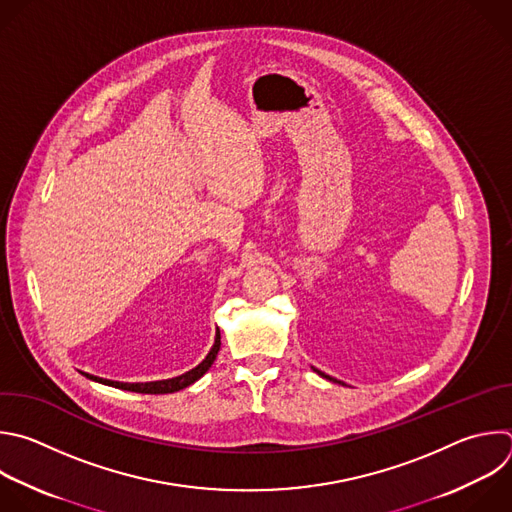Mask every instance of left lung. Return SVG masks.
Here are the masks:
<instances>
[{"instance_id":"left-lung-1","label":"left lung","mask_w":512,"mask_h":512,"mask_svg":"<svg viewBox=\"0 0 512 512\" xmlns=\"http://www.w3.org/2000/svg\"><path fill=\"white\" fill-rule=\"evenodd\" d=\"M313 372H317L321 378H325V380H329V382H337V384H344V382H339V380H335V378H331V376H327V374H323V372H319V370H315L313 368Z\"/></svg>"}]
</instances>
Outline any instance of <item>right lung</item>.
<instances>
[{
	"instance_id": "obj_1",
	"label": "right lung",
	"mask_w": 512,
	"mask_h": 512,
	"mask_svg": "<svg viewBox=\"0 0 512 512\" xmlns=\"http://www.w3.org/2000/svg\"><path fill=\"white\" fill-rule=\"evenodd\" d=\"M219 348H221V331L217 329V335H215V344L211 348V352L207 354V358L193 370L177 376V378H168V380H158V382H144V384H128V382H114V380H104V378H98V376H92V374H84L88 380L92 382H98V384H104V386H112V388H118V390H128V392H138V394H173V392H179V390H185L189 388L191 384H195L199 378H203L209 368L213 366V362L217 360V354H219Z\"/></svg>"
}]
</instances>
